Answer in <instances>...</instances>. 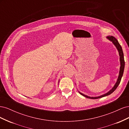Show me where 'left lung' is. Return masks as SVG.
I'll return each instance as SVG.
<instances>
[{
	"label": "left lung",
	"mask_w": 129,
	"mask_h": 129,
	"mask_svg": "<svg viewBox=\"0 0 129 129\" xmlns=\"http://www.w3.org/2000/svg\"><path fill=\"white\" fill-rule=\"evenodd\" d=\"M107 38L109 40H110L111 41H112L113 42L115 46L116 47L117 49L118 50L119 52V55L120 56V71H119V76H118V78L117 79V82L116 83L115 85H114V87L112 88V89H111L110 91H109L108 92L105 93L104 95H101L99 97H89L87 95H85L83 93H82L81 92L80 94H81L82 95H83V96L87 97L88 99H100L101 98V97H105L106 96L110 95L111 93H112L113 92H114L115 90L116 89V88H117V87L118 86V85L119 84L120 81H121V79H122L123 74V72H124V66H125V61H124V54H123V50L122 48V47L120 45V44H119L118 41H117V40L113 36H108L107 37Z\"/></svg>",
	"instance_id": "1"
}]
</instances>
